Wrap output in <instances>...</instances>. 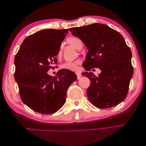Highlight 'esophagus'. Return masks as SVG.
<instances>
[{
  "label": "esophagus",
  "instance_id": "obj_1",
  "mask_svg": "<svg viewBox=\"0 0 146 146\" xmlns=\"http://www.w3.org/2000/svg\"><path fill=\"white\" fill-rule=\"evenodd\" d=\"M76 76H77V78H78V80H79V79H80L81 76H82V74H81L80 73H79V72H76Z\"/></svg>",
  "mask_w": 146,
  "mask_h": 146
}]
</instances>
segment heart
Segmentation results:
<instances>
[{"label": "heart", "mask_w": 146, "mask_h": 146, "mask_svg": "<svg viewBox=\"0 0 146 146\" xmlns=\"http://www.w3.org/2000/svg\"><path fill=\"white\" fill-rule=\"evenodd\" d=\"M67 42L69 44L72 45L74 47H75L76 49L80 48L83 46V42L82 40L79 39L78 37H70L67 39ZM61 56V52L59 50L57 53V57H60ZM78 61H66L64 63L61 64V68L65 70H70V71H75L77 70L78 65L79 64Z\"/></svg>", "instance_id": "heart-1"}]
</instances>
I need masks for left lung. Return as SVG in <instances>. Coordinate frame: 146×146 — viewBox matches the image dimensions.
Instances as JSON below:
<instances>
[{"label":"left lung","instance_id":"left-lung-1","mask_svg":"<svg viewBox=\"0 0 146 146\" xmlns=\"http://www.w3.org/2000/svg\"><path fill=\"white\" fill-rule=\"evenodd\" d=\"M69 30L85 44L89 52L83 63L85 70L99 68L102 72L82 74L90 80L87 90L90 102L98 108L116 106L127 97L133 74L131 49L120 33L103 24L95 23Z\"/></svg>","mask_w":146,"mask_h":146}]
</instances>
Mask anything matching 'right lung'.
Here are the masks:
<instances>
[{
    "label": "right lung",
    "instance_id": "obj_1",
    "mask_svg": "<svg viewBox=\"0 0 146 146\" xmlns=\"http://www.w3.org/2000/svg\"><path fill=\"white\" fill-rule=\"evenodd\" d=\"M67 29H46L33 33L24 40L14 59V78L21 99L37 113L50 114L63 106L69 86L77 80L70 70H60L56 76L47 74L56 64ZM56 67V66H55Z\"/></svg>",
    "mask_w": 146,
    "mask_h": 146
}]
</instances>
